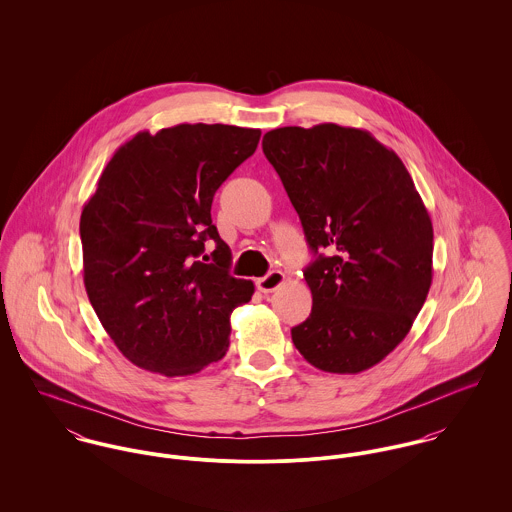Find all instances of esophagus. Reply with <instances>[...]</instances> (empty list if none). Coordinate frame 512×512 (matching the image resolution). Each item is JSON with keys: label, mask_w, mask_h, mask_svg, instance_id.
Masks as SVG:
<instances>
[{"label": "esophagus", "mask_w": 512, "mask_h": 512, "mask_svg": "<svg viewBox=\"0 0 512 512\" xmlns=\"http://www.w3.org/2000/svg\"><path fill=\"white\" fill-rule=\"evenodd\" d=\"M284 282H286V274L280 272V270H272L270 274H266L264 278H260V280L256 282V286H258V290L262 293H272L276 292L278 288H282Z\"/></svg>", "instance_id": "1"}]
</instances>
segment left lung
Wrapping results in <instances>:
<instances>
[{
    "label": "left lung",
    "instance_id": "obj_1",
    "mask_svg": "<svg viewBox=\"0 0 512 512\" xmlns=\"http://www.w3.org/2000/svg\"><path fill=\"white\" fill-rule=\"evenodd\" d=\"M262 149L317 254L303 272L313 305L292 329L295 349L335 374L378 365L412 329L434 276L432 219L408 169L370 132L337 124L278 128Z\"/></svg>",
    "mask_w": 512,
    "mask_h": 512
}]
</instances>
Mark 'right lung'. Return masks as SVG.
Returning <instances> with one entry per match:
<instances>
[{
	"instance_id": "right-lung-1",
	"label": "right lung",
	"mask_w": 512,
	"mask_h": 512,
	"mask_svg": "<svg viewBox=\"0 0 512 512\" xmlns=\"http://www.w3.org/2000/svg\"><path fill=\"white\" fill-rule=\"evenodd\" d=\"M260 134L224 124L144 130L104 167L80 215L84 288L130 363L187 376L226 355L230 313L254 284L228 274L211 205ZM207 237L218 244L215 265L202 255Z\"/></svg>"
}]
</instances>
